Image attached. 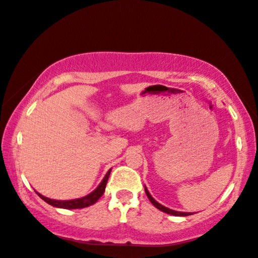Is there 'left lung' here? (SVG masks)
<instances>
[{
  "label": "left lung",
  "mask_w": 258,
  "mask_h": 258,
  "mask_svg": "<svg viewBox=\"0 0 258 258\" xmlns=\"http://www.w3.org/2000/svg\"><path fill=\"white\" fill-rule=\"evenodd\" d=\"M145 191H146V194H147L148 199L150 200V202H151L158 210L164 212V213H168V214H170V215H174V216H187V215H192V213H186V212H177V211L171 210V209H169V208H167V207H164V205H162V204H160L159 202H157L156 200H154V199L151 197V194L149 193V191H148V188H147L146 185H145Z\"/></svg>",
  "instance_id": "1"
}]
</instances>
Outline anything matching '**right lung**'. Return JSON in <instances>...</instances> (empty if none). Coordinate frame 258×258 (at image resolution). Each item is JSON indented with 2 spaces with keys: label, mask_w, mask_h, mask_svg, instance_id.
<instances>
[{
  "label": "right lung",
  "mask_w": 258,
  "mask_h": 258,
  "mask_svg": "<svg viewBox=\"0 0 258 258\" xmlns=\"http://www.w3.org/2000/svg\"><path fill=\"white\" fill-rule=\"evenodd\" d=\"M110 171L111 169H109V171L106 173L105 177L102 179V181L99 183V185L97 186L95 190L89 193L88 196L83 197L81 199H75V200H67V201H60V200H53V199H49L42 196L41 193H38L37 191L36 194L37 196L41 198L42 200H44L45 202L48 203L49 205L54 208H59V209H67V210H75V209H84V208H87L89 205H93L95 204L98 200L101 198L102 194L105 192V188H106V184H107V181H108V177L110 175Z\"/></svg>",
  "instance_id": "add662e5"
}]
</instances>
